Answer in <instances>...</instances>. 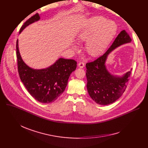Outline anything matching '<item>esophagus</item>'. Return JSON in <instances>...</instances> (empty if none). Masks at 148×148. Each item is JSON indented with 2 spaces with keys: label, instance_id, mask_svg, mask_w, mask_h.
Segmentation results:
<instances>
[{
  "label": "esophagus",
  "instance_id": "34e87169",
  "mask_svg": "<svg viewBox=\"0 0 148 148\" xmlns=\"http://www.w3.org/2000/svg\"><path fill=\"white\" fill-rule=\"evenodd\" d=\"M78 66H79V68H83L84 66V63H83V62H80V63L78 65Z\"/></svg>",
  "mask_w": 148,
  "mask_h": 148
}]
</instances>
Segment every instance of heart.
Listing matches in <instances>:
<instances>
[{
	"label": "heart",
	"instance_id": "1",
	"mask_svg": "<svg viewBox=\"0 0 148 148\" xmlns=\"http://www.w3.org/2000/svg\"><path fill=\"white\" fill-rule=\"evenodd\" d=\"M118 30V25L112 20L103 16H94L88 19L77 32V40L86 42V50L92 57H98L107 49ZM74 50L78 46L74 44Z\"/></svg>",
	"mask_w": 148,
	"mask_h": 148
}]
</instances>
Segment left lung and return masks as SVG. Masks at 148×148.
Here are the masks:
<instances>
[{
	"label": "left lung",
	"instance_id": "1",
	"mask_svg": "<svg viewBox=\"0 0 148 148\" xmlns=\"http://www.w3.org/2000/svg\"><path fill=\"white\" fill-rule=\"evenodd\" d=\"M131 42L130 35L123 30L103 56L86 64L88 92L96 103L104 106L110 104L125 92L131 69L122 76L114 75L107 70L106 62L108 54L115 49Z\"/></svg>",
	"mask_w": 148,
	"mask_h": 148
}]
</instances>
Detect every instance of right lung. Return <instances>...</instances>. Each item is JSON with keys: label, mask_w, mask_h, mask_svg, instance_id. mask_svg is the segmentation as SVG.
Listing matches in <instances>:
<instances>
[{"label": "right lung", "mask_w": 148, "mask_h": 148, "mask_svg": "<svg viewBox=\"0 0 148 148\" xmlns=\"http://www.w3.org/2000/svg\"><path fill=\"white\" fill-rule=\"evenodd\" d=\"M40 19L39 14L33 15L21 26L19 34L29 25ZM16 51L20 78L29 94L42 103H50L56 100L64 92L70 74L75 70L76 61L59 58L48 68L36 69L29 67L22 59L18 40Z\"/></svg>", "instance_id": "1"}]
</instances>
